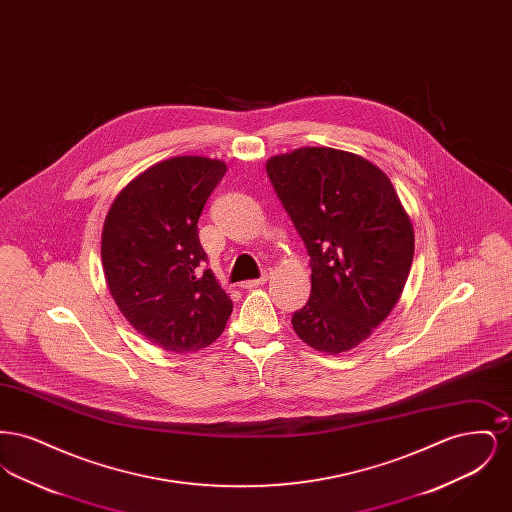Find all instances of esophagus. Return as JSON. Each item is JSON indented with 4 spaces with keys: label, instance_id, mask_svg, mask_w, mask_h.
<instances>
[{
    "label": "esophagus",
    "instance_id": "1",
    "mask_svg": "<svg viewBox=\"0 0 512 512\" xmlns=\"http://www.w3.org/2000/svg\"><path fill=\"white\" fill-rule=\"evenodd\" d=\"M268 276H270V270H263V274H261V278H255V280H247L244 282L245 290H251V288H257V286H263L265 282L268 280Z\"/></svg>",
    "mask_w": 512,
    "mask_h": 512
}]
</instances>
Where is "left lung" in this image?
<instances>
[{
	"mask_svg": "<svg viewBox=\"0 0 512 512\" xmlns=\"http://www.w3.org/2000/svg\"><path fill=\"white\" fill-rule=\"evenodd\" d=\"M267 174L311 257V297L293 330L317 351H349L401 297L413 222L390 178L349 151L299 147L270 157Z\"/></svg>",
	"mask_w": 512,
	"mask_h": 512,
	"instance_id": "1",
	"label": "left lung"
}]
</instances>
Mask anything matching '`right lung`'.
<instances>
[{
  "label": "right lung",
  "mask_w": 512,
  "mask_h": 512,
  "mask_svg": "<svg viewBox=\"0 0 512 512\" xmlns=\"http://www.w3.org/2000/svg\"><path fill=\"white\" fill-rule=\"evenodd\" d=\"M226 165L184 155L136 176L115 197L101 232V263L119 311L165 351H199L232 315L199 244L197 220Z\"/></svg>",
  "instance_id": "1"
}]
</instances>
